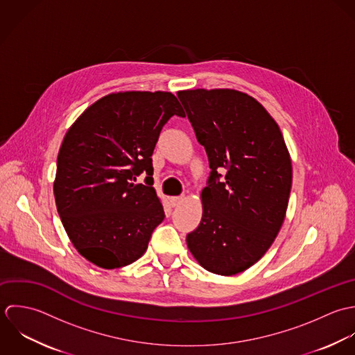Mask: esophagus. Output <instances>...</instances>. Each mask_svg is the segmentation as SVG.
<instances>
[{"label": "esophagus", "instance_id": "34e87169", "mask_svg": "<svg viewBox=\"0 0 355 355\" xmlns=\"http://www.w3.org/2000/svg\"><path fill=\"white\" fill-rule=\"evenodd\" d=\"M184 200H185L184 196H175V198H171V199H170V203H171L173 207H177V206L181 205Z\"/></svg>", "mask_w": 355, "mask_h": 355}]
</instances>
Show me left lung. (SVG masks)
<instances>
[{"mask_svg": "<svg viewBox=\"0 0 355 355\" xmlns=\"http://www.w3.org/2000/svg\"><path fill=\"white\" fill-rule=\"evenodd\" d=\"M177 96L211 168L203 216L187 244L206 270L234 276L257 263L282 229L292 185L289 152L279 125L254 97L233 89Z\"/></svg>", "mask_w": 355, "mask_h": 355, "instance_id": "left-lung-1", "label": "left lung"}]
</instances>
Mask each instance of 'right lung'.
I'll use <instances>...</instances> for the list:
<instances>
[{
  "instance_id": "add662e5",
  "label": "right lung",
  "mask_w": 355,
  "mask_h": 355,
  "mask_svg": "<svg viewBox=\"0 0 355 355\" xmlns=\"http://www.w3.org/2000/svg\"><path fill=\"white\" fill-rule=\"evenodd\" d=\"M185 116L170 92H119L73 122L58 155V213L76 251L103 269L137 261L164 219L152 153L171 116ZM145 172V184H135Z\"/></svg>"
}]
</instances>
